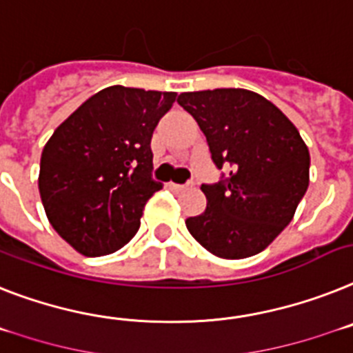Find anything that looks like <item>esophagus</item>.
Returning a JSON list of instances; mask_svg holds the SVG:
<instances>
[{
    "label": "esophagus",
    "instance_id": "esophagus-1",
    "mask_svg": "<svg viewBox=\"0 0 353 353\" xmlns=\"http://www.w3.org/2000/svg\"><path fill=\"white\" fill-rule=\"evenodd\" d=\"M192 185H176V183H168V188H170L172 192H183L186 190V188H190Z\"/></svg>",
    "mask_w": 353,
    "mask_h": 353
}]
</instances>
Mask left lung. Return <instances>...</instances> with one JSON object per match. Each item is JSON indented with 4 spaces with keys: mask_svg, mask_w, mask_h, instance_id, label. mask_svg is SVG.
<instances>
[{
    "mask_svg": "<svg viewBox=\"0 0 353 353\" xmlns=\"http://www.w3.org/2000/svg\"><path fill=\"white\" fill-rule=\"evenodd\" d=\"M177 103L204 132L213 163L232 165L228 179L201 186L206 210L186 219L188 232L219 259L260 253L292 221L307 192V145L294 123L254 91H190Z\"/></svg>",
    "mask_w": 353,
    "mask_h": 353,
    "instance_id": "left-lung-1",
    "label": "left lung"
}]
</instances>
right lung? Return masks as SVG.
<instances>
[{
  "instance_id": "add662e5",
  "label": "right lung",
  "mask_w": 353,
  "mask_h": 353,
  "mask_svg": "<svg viewBox=\"0 0 353 353\" xmlns=\"http://www.w3.org/2000/svg\"><path fill=\"white\" fill-rule=\"evenodd\" d=\"M174 91L109 85L55 129L41 154L39 194L53 230L75 251H118L163 185L150 177V138Z\"/></svg>"
}]
</instances>
